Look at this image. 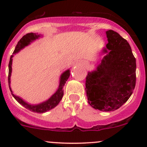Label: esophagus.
I'll return each instance as SVG.
<instances>
[{
	"instance_id": "1",
	"label": "esophagus",
	"mask_w": 147,
	"mask_h": 147,
	"mask_svg": "<svg viewBox=\"0 0 147 147\" xmlns=\"http://www.w3.org/2000/svg\"><path fill=\"white\" fill-rule=\"evenodd\" d=\"M80 63L82 64H83V65H85V66H87V65H88V63L86 61H81Z\"/></svg>"
}]
</instances>
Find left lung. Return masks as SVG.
Listing matches in <instances>:
<instances>
[{"mask_svg": "<svg viewBox=\"0 0 147 147\" xmlns=\"http://www.w3.org/2000/svg\"><path fill=\"white\" fill-rule=\"evenodd\" d=\"M104 54L96 70L88 72L86 92L89 104L102 111H114L132 95L136 82V61L131 46L117 32H106Z\"/></svg>", "mask_w": 147, "mask_h": 147, "instance_id": "left-lung-1", "label": "left lung"}]
</instances>
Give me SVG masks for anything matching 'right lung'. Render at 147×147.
Wrapping results in <instances>:
<instances>
[{
	"label": "right lung",
	"mask_w": 147,
	"mask_h": 147,
	"mask_svg": "<svg viewBox=\"0 0 147 147\" xmlns=\"http://www.w3.org/2000/svg\"><path fill=\"white\" fill-rule=\"evenodd\" d=\"M42 35L38 34L36 33H28L25 34L21 38L19 41L18 42L17 45H16V48L13 55L10 57L9 63V74H8V83H9V90L11 91V95L14 97L17 102L21 104L22 106H24L27 109L30 110V111L34 113H45L47 111L51 110V109H54L55 107L58 105L59 103L61 100L62 97L63 95V86L65 85V82H67L68 79L70 77V69L65 70L61 74L59 79V88L57 89L56 92L52 95L51 97L49 98L48 100L45 101V102L40 103L38 104H30L29 103L26 102L25 101L23 100V99L21 98L18 96L15 95L13 94L12 90H11V87H10V83H11V65H12V58L14 57V55L18 53V52L21 51V50L23 49L25 46H28L30 45L32 42L35 41L36 39H38L40 37H41Z\"/></svg>",
	"instance_id": "right-lung-1"
}]
</instances>
